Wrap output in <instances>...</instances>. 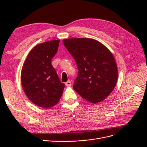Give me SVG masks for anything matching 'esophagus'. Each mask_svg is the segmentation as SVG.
Here are the masks:
<instances>
[{"instance_id":"1","label":"esophagus","mask_w":147,"mask_h":147,"mask_svg":"<svg viewBox=\"0 0 147 147\" xmlns=\"http://www.w3.org/2000/svg\"><path fill=\"white\" fill-rule=\"evenodd\" d=\"M65 84L67 86H71V84H72V83H71V82L70 80H69L67 82H65Z\"/></svg>"}]
</instances>
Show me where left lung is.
I'll use <instances>...</instances> for the list:
<instances>
[{"instance_id":"left-lung-1","label":"left lung","mask_w":147,"mask_h":147,"mask_svg":"<svg viewBox=\"0 0 147 147\" xmlns=\"http://www.w3.org/2000/svg\"><path fill=\"white\" fill-rule=\"evenodd\" d=\"M78 69L74 90L82 98L98 103L113 91L118 80V68L112 53L103 44L88 38L63 40Z\"/></svg>"}]
</instances>
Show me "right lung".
<instances>
[{
    "instance_id": "right-lung-1",
    "label": "right lung",
    "mask_w": 147,
    "mask_h": 147,
    "mask_svg": "<svg viewBox=\"0 0 147 147\" xmlns=\"http://www.w3.org/2000/svg\"><path fill=\"white\" fill-rule=\"evenodd\" d=\"M59 42L54 40L37 45L29 52L21 70V85L25 94L40 107L48 109L56 105L63 94L65 84L51 65Z\"/></svg>"
}]
</instances>
